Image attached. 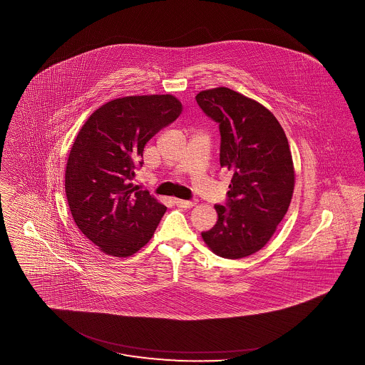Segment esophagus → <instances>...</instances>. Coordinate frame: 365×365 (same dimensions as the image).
Returning <instances> with one entry per match:
<instances>
[{
    "label": "esophagus",
    "instance_id": "34e87169",
    "mask_svg": "<svg viewBox=\"0 0 365 365\" xmlns=\"http://www.w3.org/2000/svg\"><path fill=\"white\" fill-rule=\"evenodd\" d=\"M174 204L178 206V207H192L194 205H195V201H185V200H178V198H175L174 200Z\"/></svg>",
    "mask_w": 365,
    "mask_h": 365
}]
</instances>
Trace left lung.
<instances>
[{"label":"left lung","instance_id":"obj_1","mask_svg":"<svg viewBox=\"0 0 365 365\" xmlns=\"http://www.w3.org/2000/svg\"><path fill=\"white\" fill-rule=\"evenodd\" d=\"M195 101L219 123L220 165L232 179L217 222L202 239L216 255L239 259L270 240L288 212L294 171L287 135L262 104L225 87L200 92Z\"/></svg>","mask_w":365,"mask_h":365}]
</instances>
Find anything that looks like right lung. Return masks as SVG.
<instances>
[{"mask_svg": "<svg viewBox=\"0 0 365 365\" xmlns=\"http://www.w3.org/2000/svg\"><path fill=\"white\" fill-rule=\"evenodd\" d=\"M180 113L173 95L126 96L103 104L78 131L65 192L76 225L104 254L130 257L155 234L167 207L131 180L146 143Z\"/></svg>", "mask_w": 365, "mask_h": 365, "instance_id": "add662e5", "label": "right lung"}]
</instances>
